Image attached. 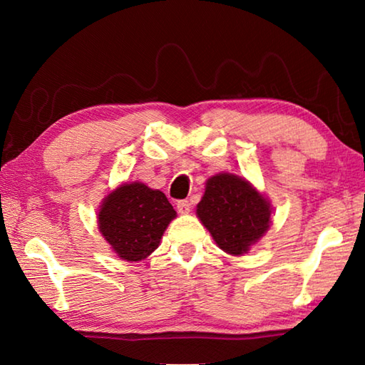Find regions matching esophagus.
<instances>
[{
	"label": "esophagus",
	"instance_id": "esophagus-1",
	"mask_svg": "<svg viewBox=\"0 0 365 365\" xmlns=\"http://www.w3.org/2000/svg\"><path fill=\"white\" fill-rule=\"evenodd\" d=\"M190 209H191L190 201H187V200H182V201H178V202H177V211L180 212V214H188V212H190Z\"/></svg>",
	"mask_w": 365,
	"mask_h": 365
}]
</instances>
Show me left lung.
<instances>
[{
	"instance_id": "obj_1",
	"label": "left lung",
	"mask_w": 365,
	"mask_h": 365,
	"mask_svg": "<svg viewBox=\"0 0 365 365\" xmlns=\"http://www.w3.org/2000/svg\"><path fill=\"white\" fill-rule=\"evenodd\" d=\"M196 214L222 251L242 256L269 230L272 207L248 180L217 174L206 182Z\"/></svg>"
}]
</instances>
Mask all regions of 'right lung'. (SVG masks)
Listing matches in <instances>:
<instances>
[{"label": "right lung", "instance_id": "1", "mask_svg": "<svg viewBox=\"0 0 365 365\" xmlns=\"http://www.w3.org/2000/svg\"><path fill=\"white\" fill-rule=\"evenodd\" d=\"M175 215L163 191L132 182L104 197L98 212V228L117 256L137 262L158 248Z\"/></svg>", "mask_w": 365, "mask_h": 365}]
</instances>
